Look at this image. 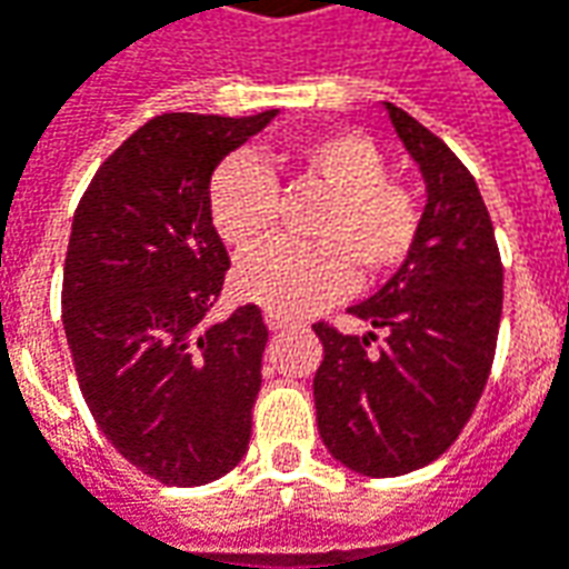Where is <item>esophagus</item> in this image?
<instances>
[{
	"mask_svg": "<svg viewBox=\"0 0 569 569\" xmlns=\"http://www.w3.org/2000/svg\"><path fill=\"white\" fill-rule=\"evenodd\" d=\"M264 323H268L270 333H280V330H286V327H292L296 320H292V317L280 315V311H268V315H264Z\"/></svg>",
	"mask_w": 569,
	"mask_h": 569,
	"instance_id": "obj_1",
	"label": "esophagus"
}]
</instances>
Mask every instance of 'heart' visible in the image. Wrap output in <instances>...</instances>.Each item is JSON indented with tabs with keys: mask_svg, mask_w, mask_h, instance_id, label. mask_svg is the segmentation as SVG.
<instances>
[{
	"mask_svg": "<svg viewBox=\"0 0 569 569\" xmlns=\"http://www.w3.org/2000/svg\"><path fill=\"white\" fill-rule=\"evenodd\" d=\"M292 161L311 183L330 192V204L311 227L317 246L270 242L236 270L242 299L280 315H305L342 296L351 264L365 280L398 270L423 230V204L411 187L389 173L382 149L358 130H327L301 139ZM211 223L227 246L249 252L280 218L273 173L252 154H233L208 187Z\"/></svg>",
	"mask_w": 569,
	"mask_h": 569,
	"instance_id": "heart-1",
	"label": "heart"
}]
</instances>
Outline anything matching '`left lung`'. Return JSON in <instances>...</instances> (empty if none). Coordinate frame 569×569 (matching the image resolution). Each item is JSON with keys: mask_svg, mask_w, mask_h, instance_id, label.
Wrapping results in <instances>:
<instances>
[{"mask_svg": "<svg viewBox=\"0 0 569 569\" xmlns=\"http://www.w3.org/2000/svg\"><path fill=\"white\" fill-rule=\"evenodd\" d=\"M386 114L427 183L423 230L411 258L349 308L370 333L315 323L317 430L336 461L365 477L411 473L458 439L489 380L505 299L477 180L408 111L386 102Z\"/></svg>", "mask_w": 569, "mask_h": 569, "instance_id": "left-lung-1", "label": "left lung"}]
</instances>
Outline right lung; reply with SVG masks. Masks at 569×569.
Here are the masks:
<instances>
[{
    "label": "right lung",
    "instance_id": "1",
    "mask_svg": "<svg viewBox=\"0 0 569 569\" xmlns=\"http://www.w3.org/2000/svg\"><path fill=\"white\" fill-rule=\"evenodd\" d=\"M273 118H152L73 211L61 320L80 392L108 442L168 486H204L249 451L268 327L258 305L204 323L230 270L208 187Z\"/></svg>",
    "mask_w": 569,
    "mask_h": 569
}]
</instances>
